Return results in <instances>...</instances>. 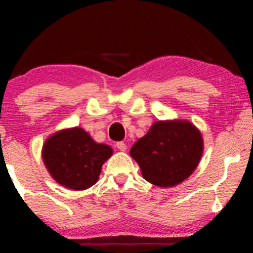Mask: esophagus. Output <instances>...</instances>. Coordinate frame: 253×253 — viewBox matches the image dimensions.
<instances>
[{
    "label": "esophagus",
    "mask_w": 253,
    "mask_h": 253,
    "mask_svg": "<svg viewBox=\"0 0 253 253\" xmlns=\"http://www.w3.org/2000/svg\"><path fill=\"white\" fill-rule=\"evenodd\" d=\"M116 146L120 151H122V152L126 151V143H123V141H119V143L116 144Z\"/></svg>",
    "instance_id": "34e87169"
}]
</instances>
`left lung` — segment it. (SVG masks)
<instances>
[{
    "mask_svg": "<svg viewBox=\"0 0 253 253\" xmlns=\"http://www.w3.org/2000/svg\"><path fill=\"white\" fill-rule=\"evenodd\" d=\"M203 151L202 133L190 121L167 120L153 123L148 132L133 144L130 155L147 182L170 188L196 170Z\"/></svg>",
    "mask_w": 253,
    "mask_h": 253,
    "instance_id": "8db88e82",
    "label": "left lung"
}]
</instances>
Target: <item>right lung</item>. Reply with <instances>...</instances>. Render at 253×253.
I'll return each instance as SVG.
<instances>
[{"instance_id": "1", "label": "right lung", "mask_w": 253, "mask_h": 253, "mask_svg": "<svg viewBox=\"0 0 253 253\" xmlns=\"http://www.w3.org/2000/svg\"><path fill=\"white\" fill-rule=\"evenodd\" d=\"M41 155L58 184L81 191L98 182L102 165L113 155V148L96 143L84 129L75 126L48 137Z\"/></svg>"}]
</instances>
